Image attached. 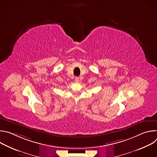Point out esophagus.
I'll use <instances>...</instances> for the list:
<instances>
[{
    "mask_svg": "<svg viewBox=\"0 0 157 157\" xmlns=\"http://www.w3.org/2000/svg\"><path fill=\"white\" fill-rule=\"evenodd\" d=\"M75 81L76 82H78L79 81V77H75Z\"/></svg>",
    "mask_w": 157,
    "mask_h": 157,
    "instance_id": "34e87169",
    "label": "esophagus"
}]
</instances>
